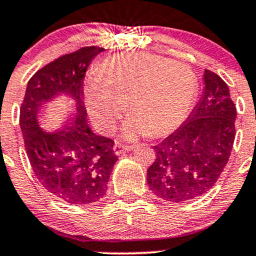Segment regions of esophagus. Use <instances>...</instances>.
Listing matches in <instances>:
<instances>
[{"instance_id":"obj_1","label":"esophagus","mask_w":256,"mask_h":256,"mask_svg":"<svg viewBox=\"0 0 256 256\" xmlns=\"http://www.w3.org/2000/svg\"><path fill=\"white\" fill-rule=\"evenodd\" d=\"M134 146L132 145H125V144H121V142H116L114 146V154L120 155L121 152H130V150H132Z\"/></svg>"}]
</instances>
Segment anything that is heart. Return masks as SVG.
<instances>
[{"mask_svg":"<svg viewBox=\"0 0 256 256\" xmlns=\"http://www.w3.org/2000/svg\"><path fill=\"white\" fill-rule=\"evenodd\" d=\"M84 83L86 106L104 132L114 128L126 108L131 112L124 135L163 136L187 118L196 96V74L186 64L150 52H121L101 63Z\"/></svg>","mask_w":256,"mask_h":256,"instance_id":"obj_1","label":"heart"}]
</instances>
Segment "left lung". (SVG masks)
Here are the masks:
<instances>
[{
  "instance_id": "obj_1",
  "label": "left lung",
  "mask_w": 256,
  "mask_h": 256,
  "mask_svg": "<svg viewBox=\"0 0 256 256\" xmlns=\"http://www.w3.org/2000/svg\"><path fill=\"white\" fill-rule=\"evenodd\" d=\"M204 84L187 121L154 146L148 184L155 196L169 202L182 204L208 192L232 150L236 107L228 84L207 69Z\"/></svg>"
}]
</instances>
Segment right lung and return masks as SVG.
I'll use <instances>...</instances> for the list:
<instances>
[{
  "label": "right lung",
  "instance_id": "right-lung-1",
  "mask_svg": "<svg viewBox=\"0 0 256 256\" xmlns=\"http://www.w3.org/2000/svg\"><path fill=\"white\" fill-rule=\"evenodd\" d=\"M100 46H83L56 58L30 78L20 108V128L31 168L42 187L72 204H93L106 194L112 168L117 162L114 142L92 132L84 106L86 72ZM60 92L78 101V114L63 132L48 134L37 126L42 103Z\"/></svg>",
  "mask_w": 256,
  "mask_h": 256
}]
</instances>
